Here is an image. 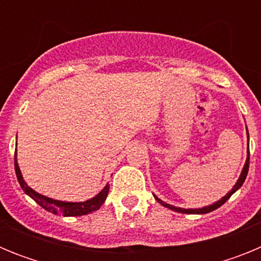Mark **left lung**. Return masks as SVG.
<instances>
[{
	"instance_id": "obj_1",
	"label": "left lung",
	"mask_w": 261,
	"mask_h": 261,
	"mask_svg": "<svg viewBox=\"0 0 261 261\" xmlns=\"http://www.w3.org/2000/svg\"><path fill=\"white\" fill-rule=\"evenodd\" d=\"M247 135H248V133H247ZM248 167H250V150H248V156H247V161H246V165H244V167H243V171H242V174H241V176H239L238 181H237V183H235V186L232 187V190L230 191V192L227 193V195H226L225 197H222V199H221L220 201L214 202L213 205H209V206H205V208H201V209L176 208V206H172V205L166 204V202H163L162 200H159L158 197H156V196H154V197H155V200L159 202V204H162L163 206H166V208H168V209H171V211H174V212H177V213H186V214H204V213H209V212H213V211H216V209L220 208L221 205L225 204V202L227 201V200H229L230 197H231V195L235 192V191H238L239 188H241L242 184H243L244 180H246V177H247Z\"/></svg>"
}]
</instances>
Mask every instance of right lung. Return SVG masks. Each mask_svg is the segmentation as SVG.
I'll return each mask as SVG.
<instances>
[{
  "label": "right lung",
  "mask_w": 261,
  "mask_h": 261,
  "mask_svg": "<svg viewBox=\"0 0 261 261\" xmlns=\"http://www.w3.org/2000/svg\"><path fill=\"white\" fill-rule=\"evenodd\" d=\"M14 167H15V174H17V179L19 181L22 190L31 197L32 200H35L41 208H44L47 212H50L53 214H62L65 217H74V216H85V214L93 213V212L98 211L106 201L110 191V186H106L102 190V192H99L95 197L91 200H87L85 202H65L59 201V200H53L49 197L40 195V193L35 192V191L30 188L26 184V181L23 180V176L20 174L19 166L17 162V155L14 158Z\"/></svg>",
  "instance_id": "1"
}]
</instances>
